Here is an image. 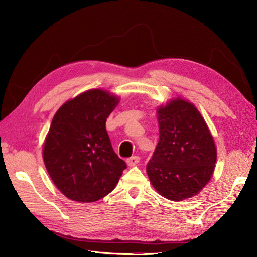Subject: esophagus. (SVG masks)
Wrapping results in <instances>:
<instances>
[{"label":"esophagus","mask_w":257,"mask_h":257,"mask_svg":"<svg viewBox=\"0 0 257 257\" xmlns=\"http://www.w3.org/2000/svg\"><path fill=\"white\" fill-rule=\"evenodd\" d=\"M139 161H141V158L137 157V155H134V157H131L130 159H127L126 163L130 167H132V166H135L136 164H138Z\"/></svg>","instance_id":"esophagus-1"}]
</instances>
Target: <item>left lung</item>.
Returning a JSON list of instances; mask_svg holds the SVG:
<instances>
[{
    "mask_svg": "<svg viewBox=\"0 0 257 257\" xmlns=\"http://www.w3.org/2000/svg\"><path fill=\"white\" fill-rule=\"evenodd\" d=\"M160 139L147 174L163 197L181 201L198 194L216 162L213 137L197 108L181 98L158 109Z\"/></svg>",
    "mask_w": 257,
    "mask_h": 257,
    "instance_id": "8db88e82",
    "label": "left lung"
}]
</instances>
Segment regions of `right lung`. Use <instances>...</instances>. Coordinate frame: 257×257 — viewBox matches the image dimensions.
Returning a JSON list of instances; mask_svg holds the SVG:
<instances>
[{
    "label": "right lung",
    "instance_id": "1",
    "mask_svg": "<svg viewBox=\"0 0 257 257\" xmlns=\"http://www.w3.org/2000/svg\"><path fill=\"white\" fill-rule=\"evenodd\" d=\"M119 100L107 91L89 90L54 114L43 158L54 185L67 198L93 203L105 197L126 168L106 131V120Z\"/></svg>",
    "mask_w": 257,
    "mask_h": 257
}]
</instances>
